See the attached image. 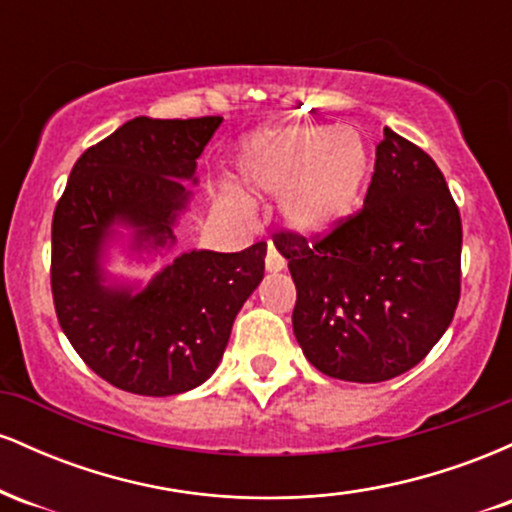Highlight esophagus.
Wrapping results in <instances>:
<instances>
[{"mask_svg": "<svg viewBox=\"0 0 512 512\" xmlns=\"http://www.w3.org/2000/svg\"><path fill=\"white\" fill-rule=\"evenodd\" d=\"M284 264H286V260L279 255V250L269 243L267 257H264V267H267V272H281V269H284Z\"/></svg>", "mask_w": 512, "mask_h": 512, "instance_id": "obj_1", "label": "esophagus"}]
</instances>
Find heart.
Returning <instances> with one entry per match:
<instances>
[{"mask_svg": "<svg viewBox=\"0 0 512 512\" xmlns=\"http://www.w3.org/2000/svg\"><path fill=\"white\" fill-rule=\"evenodd\" d=\"M373 149L356 127L296 125L243 144L236 182L243 195L281 197V219L303 238L337 231L361 204Z\"/></svg>", "mask_w": 512, "mask_h": 512, "instance_id": "1", "label": "heart"}]
</instances>
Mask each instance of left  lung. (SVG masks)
<instances>
[{
  "label": "left lung",
  "mask_w": 512,
  "mask_h": 512,
  "mask_svg": "<svg viewBox=\"0 0 512 512\" xmlns=\"http://www.w3.org/2000/svg\"><path fill=\"white\" fill-rule=\"evenodd\" d=\"M274 245L296 284L305 358L346 383L414 368L460 301V209L436 161L387 127L363 207L330 236L279 231Z\"/></svg>",
  "instance_id": "8db88e82"
}]
</instances>
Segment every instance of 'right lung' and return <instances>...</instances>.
Here are the masks:
<instances>
[{
	"label": "right lung",
	"instance_id": "1",
	"mask_svg": "<svg viewBox=\"0 0 512 512\" xmlns=\"http://www.w3.org/2000/svg\"><path fill=\"white\" fill-rule=\"evenodd\" d=\"M223 117H134L74 163L52 216L55 313L93 373L132 395L170 397L219 366L233 320L264 276L267 243L182 252L144 291L105 286L101 250L113 223L137 248L173 245L190 202L185 182Z\"/></svg>",
	"mask_w": 512,
	"mask_h": 512
}]
</instances>
